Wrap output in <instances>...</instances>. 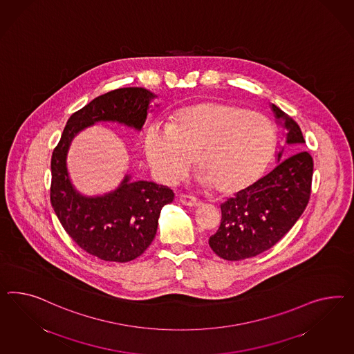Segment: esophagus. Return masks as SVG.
<instances>
[{
  "label": "esophagus",
  "instance_id": "obj_1",
  "mask_svg": "<svg viewBox=\"0 0 354 354\" xmlns=\"http://www.w3.org/2000/svg\"><path fill=\"white\" fill-rule=\"evenodd\" d=\"M179 201L182 202L184 206H189V207H198L202 205L201 201H198L197 198L191 197V196H187V194H180Z\"/></svg>",
  "mask_w": 354,
  "mask_h": 354
}]
</instances>
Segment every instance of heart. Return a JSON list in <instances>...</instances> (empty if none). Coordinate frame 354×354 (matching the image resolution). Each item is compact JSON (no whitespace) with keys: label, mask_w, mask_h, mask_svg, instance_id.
<instances>
[{"label":"heart","mask_w":354,"mask_h":354,"mask_svg":"<svg viewBox=\"0 0 354 354\" xmlns=\"http://www.w3.org/2000/svg\"><path fill=\"white\" fill-rule=\"evenodd\" d=\"M274 145V129L266 115L220 102L183 108L171 124L154 121L145 133L147 157L160 180H180L197 157L198 183L225 194L255 182Z\"/></svg>","instance_id":"b5f03b06"}]
</instances>
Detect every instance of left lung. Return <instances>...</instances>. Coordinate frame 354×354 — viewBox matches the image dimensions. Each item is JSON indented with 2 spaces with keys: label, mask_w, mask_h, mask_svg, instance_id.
Wrapping results in <instances>:
<instances>
[{
  "label": "left lung",
  "mask_w": 354,
  "mask_h": 354,
  "mask_svg": "<svg viewBox=\"0 0 354 354\" xmlns=\"http://www.w3.org/2000/svg\"><path fill=\"white\" fill-rule=\"evenodd\" d=\"M276 122L285 129L287 145L306 143L299 124L277 105L270 104ZM266 176L237 192L221 203L219 230L211 236V250L224 260L252 258L274 246L294 227L310 197L313 158L309 153H295L281 158Z\"/></svg>",
  "instance_id": "8db88e82"
}]
</instances>
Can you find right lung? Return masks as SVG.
<instances>
[{
  "label": "right lung",
  "instance_id": "add662e5",
  "mask_svg": "<svg viewBox=\"0 0 354 354\" xmlns=\"http://www.w3.org/2000/svg\"><path fill=\"white\" fill-rule=\"evenodd\" d=\"M156 97L143 87H124L97 96L69 117L53 152L50 198L57 219L81 249L105 261L126 263L148 249L161 210L171 203L174 192L156 183L133 180L131 174H126L113 191L85 196L71 180L68 151L77 135L97 122L142 131Z\"/></svg>",
  "mask_w": 354,
  "mask_h": 354
}]
</instances>
